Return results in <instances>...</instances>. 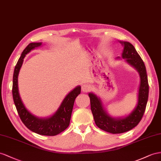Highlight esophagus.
Returning a JSON list of instances; mask_svg holds the SVG:
<instances>
[{"instance_id":"esophagus-1","label":"esophagus","mask_w":161,"mask_h":161,"mask_svg":"<svg viewBox=\"0 0 161 161\" xmlns=\"http://www.w3.org/2000/svg\"><path fill=\"white\" fill-rule=\"evenodd\" d=\"M81 90L82 91L84 92H87L90 90V86L87 84H84L81 86Z\"/></svg>"}]
</instances>
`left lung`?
Returning a JSON list of instances; mask_svg holds the SVG:
<instances>
[{"label":"left lung","instance_id":"left-lung-1","mask_svg":"<svg viewBox=\"0 0 161 161\" xmlns=\"http://www.w3.org/2000/svg\"><path fill=\"white\" fill-rule=\"evenodd\" d=\"M120 43L124 46L122 58H126L127 63L137 70L140 75L141 81L139 88L137 107L129 116L125 118H112L104 111L99 98L92 93L88 94L91 111L96 125L99 129L113 134L125 133L133 129L138 125L145 112L149 93L146 66L142 58L131 43L126 41H120Z\"/></svg>","mask_w":161,"mask_h":161}]
</instances>
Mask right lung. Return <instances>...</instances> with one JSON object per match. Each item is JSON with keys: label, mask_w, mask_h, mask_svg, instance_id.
<instances>
[{"label": "right lung", "mask_w": 161, "mask_h": 161, "mask_svg": "<svg viewBox=\"0 0 161 161\" xmlns=\"http://www.w3.org/2000/svg\"><path fill=\"white\" fill-rule=\"evenodd\" d=\"M40 45H41V43H31L24 49L14 69L12 94L19 116L28 129L41 135L54 136L64 131L69 126L74 102L76 97L81 92V87L77 86L70 92L64 98L58 109L50 118L41 119L36 118L28 112L19 97L18 87V77L24 57L32 49L39 47Z\"/></svg>", "instance_id": "1"}]
</instances>
